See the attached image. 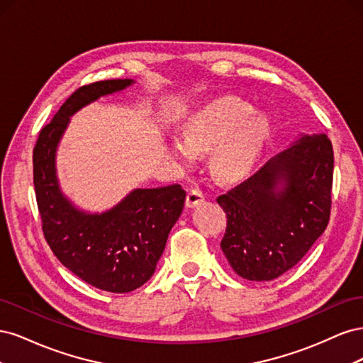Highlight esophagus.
<instances>
[{
	"mask_svg": "<svg viewBox=\"0 0 363 363\" xmlns=\"http://www.w3.org/2000/svg\"><path fill=\"white\" fill-rule=\"evenodd\" d=\"M204 200H206V195L203 194V191L199 189V188H194V189H191L188 192V199H186V206L194 207L196 204L203 203Z\"/></svg>",
	"mask_w": 363,
	"mask_h": 363,
	"instance_id": "1",
	"label": "esophagus"
}]
</instances>
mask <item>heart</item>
Returning <instances> with one entry per match:
<instances>
[{
    "label": "heart",
    "instance_id": "b5f03b06",
    "mask_svg": "<svg viewBox=\"0 0 363 363\" xmlns=\"http://www.w3.org/2000/svg\"><path fill=\"white\" fill-rule=\"evenodd\" d=\"M251 115L252 107L239 98L207 104L186 124V140L172 142V152L192 162L195 151H213L212 168L219 179H242L260 157L272 127L268 116Z\"/></svg>",
    "mask_w": 363,
    "mask_h": 363
}]
</instances>
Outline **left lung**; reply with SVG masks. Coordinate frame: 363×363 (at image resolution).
Instances as JSON below:
<instances>
[{
	"instance_id": "8db88e82",
	"label": "left lung",
	"mask_w": 363,
	"mask_h": 363,
	"mask_svg": "<svg viewBox=\"0 0 363 363\" xmlns=\"http://www.w3.org/2000/svg\"><path fill=\"white\" fill-rule=\"evenodd\" d=\"M333 147L301 136L216 201L227 216L221 248L238 276L269 281L294 268L330 219Z\"/></svg>"
}]
</instances>
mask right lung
Here are the masks:
<instances>
[{
  "instance_id": "1",
  "label": "right lung",
  "mask_w": 363,
  "mask_h": 363,
  "mask_svg": "<svg viewBox=\"0 0 363 363\" xmlns=\"http://www.w3.org/2000/svg\"><path fill=\"white\" fill-rule=\"evenodd\" d=\"M131 83L118 79L79 87L39 131L33 150L36 201L54 256L77 277L115 294L135 291L155 274L171 228L182 215L186 192L180 184L135 189L111 211L86 213L60 192L56 150L69 116Z\"/></svg>"
}]
</instances>
